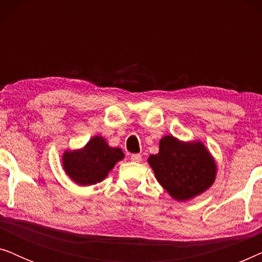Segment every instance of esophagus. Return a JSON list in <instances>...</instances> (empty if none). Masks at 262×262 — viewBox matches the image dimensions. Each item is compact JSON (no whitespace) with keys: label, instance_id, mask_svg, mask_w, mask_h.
Here are the masks:
<instances>
[{"label":"esophagus","instance_id":"34e87169","mask_svg":"<svg viewBox=\"0 0 262 262\" xmlns=\"http://www.w3.org/2000/svg\"><path fill=\"white\" fill-rule=\"evenodd\" d=\"M131 161H134V162H141L142 155H141V154H132Z\"/></svg>","mask_w":262,"mask_h":262}]
</instances>
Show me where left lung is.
Returning <instances> with one entry per match:
<instances>
[{
  "label": "left lung",
  "instance_id": "obj_1",
  "mask_svg": "<svg viewBox=\"0 0 262 262\" xmlns=\"http://www.w3.org/2000/svg\"><path fill=\"white\" fill-rule=\"evenodd\" d=\"M148 161L157 181L177 200L200 194L216 177V164L202 143H182L173 136L161 139L159 154Z\"/></svg>",
  "mask_w": 262,
  "mask_h": 262
}]
</instances>
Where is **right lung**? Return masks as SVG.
Wrapping results in <instances>:
<instances>
[{"label": "right lung", "instance_id": "1", "mask_svg": "<svg viewBox=\"0 0 262 262\" xmlns=\"http://www.w3.org/2000/svg\"><path fill=\"white\" fill-rule=\"evenodd\" d=\"M123 157L124 154L119 148H111L105 139L96 136L82 150L64 152L63 166L71 180L88 186L105 179Z\"/></svg>", "mask_w": 262, "mask_h": 262}]
</instances>
